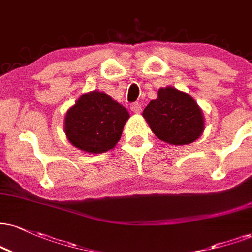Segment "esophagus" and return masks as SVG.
<instances>
[{
	"label": "esophagus",
	"mask_w": 252,
	"mask_h": 252,
	"mask_svg": "<svg viewBox=\"0 0 252 252\" xmlns=\"http://www.w3.org/2000/svg\"><path fill=\"white\" fill-rule=\"evenodd\" d=\"M131 110H132V113H135V114H141L142 105L139 104L138 102L132 103V104H131Z\"/></svg>",
	"instance_id": "obj_1"
}]
</instances>
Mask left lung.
<instances>
[{"label":"left lung","mask_w":252,"mask_h":252,"mask_svg":"<svg viewBox=\"0 0 252 252\" xmlns=\"http://www.w3.org/2000/svg\"><path fill=\"white\" fill-rule=\"evenodd\" d=\"M143 117L154 134L169 144L192 143L204 130V117L195 99L172 87L160 88L157 98L145 107Z\"/></svg>","instance_id":"1"}]
</instances>
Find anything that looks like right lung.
I'll list each match as a JSON object with an SVG mask.
<instances>
[{
  "label": "right lung",
  "mask_w": 252,
  "mask_h": 252,
  "mask_svg": "<svg viewBox=\"0 0 252 252\" xmlns=\"http://www.w3.org/2000/svg\"><path fill=\"white\" fill-rule=\"evenodd\" d=\"M130 115L103 92L83 94L66 111L64 131L69 142L82 151L101 154L120 141Z\"/></svg>",
  "instance_id": "obj_1"
}]
</instances>
